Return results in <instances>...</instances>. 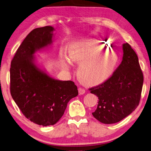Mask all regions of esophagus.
Returning a JSON list of instances; mask_svg holds the SVG:
<instances>
[{"label": "esophagus", "mask_w": 151, "mask_h": 151, "mask_svg": "<svg viewBox=\"0 0 151 151\" xmlns=\"http://www.w3.org/2000/svg\"><path fill=\"white\" fill-rule=\"evenodd\" d=\"M78 91H79V95H83V94L85 93V89L82 87H79L78 89Z\"/></svg>", "instance_id": "34e87169"}]
</instances>
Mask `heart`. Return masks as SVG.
Segmentation results:
<instances>
[{"label":"heart","instance_id":"b5f03b06","mask_svg":"<svg viewBox=\"0 0 151 151\" xmlns=\"http://www.w3.org/2000/svg\"><path fill=\"white\" fill-rule=\"evenodd\" d=\"M106 48L101 41H95L91 47H85L80 53L74 47L70 48L68 55L71 63H81L78 67V76L82 82L90 85L99 83L112 74L117 64V56L111 52L95 54ZM62 58L64 68L68 69V64L65 62V56Z\"/></svg>","mask_w":151,"mask_h":151}]
</instances>
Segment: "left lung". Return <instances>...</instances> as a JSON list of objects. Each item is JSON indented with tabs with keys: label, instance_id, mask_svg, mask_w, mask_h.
Here are the masks:
<instances>
[{
	"label": "left lung",
	"instance_id": "8db88e82",
	"mask_svg": "<svg viewBox=\"0 0 151 151\" xmlns=\"http://www.w3.org/2000/svg\"><path fill=\"white\" fill-rule=\"evenodd\" d=\"M123 58L112 75L89 89L98 96L93 116L101 123L114 124L129 115L140 102L143 74L137 54L130 45H123Z\"/></svg>",
	"mask_w": 151,
	"mask_h": 151
}]
</instances>
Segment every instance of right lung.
<instances>
[{
    "mask_svg": "<svg viewBox=\"0 0 151 151\" xmlns=\"http://www.w3.org/2000/svg\"><path fill=\"white\" fill-rule=\"evenodd\" d=\"M54 28L34 29L17 50L10 65L12 97L25 118L41 126L55 124L63 116L68 102L78 95L72 81L50 78L36 66L33 55L51 44Z\"/></svg>",
    "mask_w": 151,
    "mask_h": 151,
    "instance_id": "add662e5",
    "label": "right lung"
}]
</instances>
